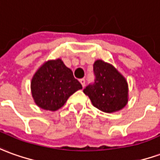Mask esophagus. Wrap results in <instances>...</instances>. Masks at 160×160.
Segmentation results:
<instances>
[{
  "instance_id": "esophagus-1",
  "label": "esophagus",
  "mask_w": 160,
  "mask_h": 160,
  "mask_svg": "<svg viewBox=\"0 0 160 160\" xmlns=\"http://www.w3.org/2000/svg\"><path fill=\"white\" fill-rule=\"evenodd\" d=\"M80 84L82 85V87L84 88V87H85V84H86V80H84V79H80Z\"/></svg>"
}]
</instances>
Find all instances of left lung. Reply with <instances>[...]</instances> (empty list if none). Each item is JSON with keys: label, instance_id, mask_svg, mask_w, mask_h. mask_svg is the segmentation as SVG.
I'll list each match as a JSON object with an SVG mask.
<instances>
[{"label": "left lung", "instance_id": "1", "mask_svg": "<svg viewBox=\"0 0 160 160\" xmlns=\"http://www.w3.org/2000/svg\"><path fill=\"white\" fill-rule=\"evenodd\" d=\"M95 81L83 90L92 104L104 112H115L127 106L128 84L126 78L110 63L97 60L93 64Z\"/></svg>", "mask_w": 160, "mask_h": 160}]
</instances>
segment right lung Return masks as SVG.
<instances>
[{
  "instance_id": "add662e5",
  "label": "right lung",
  "mask_w": 160,
  "mask_h": 160,
  "mask_svg": "<svg viewBox=\"0 0 160 160\" xmlns=\"http://www.w3.org/2000/svg\"><path fill=\"white\" fill-rule=\"evenodd\" d=\"M82 88L72 70L61 59L49 60L41 65L31 80V92L35 104L44 110L56 111L72 93Z\"/></svg>"
}]
</instances>
